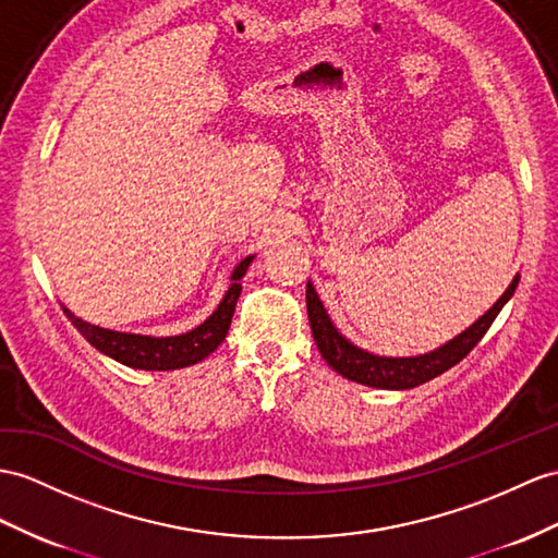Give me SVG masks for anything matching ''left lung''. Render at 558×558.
<instances>
[{
  "label": "left lung",
  "mask_w": 558,
  "mask_h": 558,
  "mask_svg": "<svg viewBox=\"0 0 558 558\" xmlns=\"http://www.w3.org/2000/svg\"><path fill=\"white\" fill-rule=\"evenodd\" d=\"M515 287H519V277H513L511 287L501 293L499 301L487 310L478 322L469 326L464 333H459L450 343L428 352V355H418V357H378L345 341V338L336 331V326L331 324L329 315H326V310L310 281H307L305 301H307L312 336H315V343L322 352V357L333 372L362 386L404 390V388H414L430 381V378L452 369L454 364L464 360L475 348V343H478L487 333V329H490V324L499 315V310L505 307V303L513 295Z\"/></svg>",
  "instance_id": "left-lung-1"
}]
</instances>
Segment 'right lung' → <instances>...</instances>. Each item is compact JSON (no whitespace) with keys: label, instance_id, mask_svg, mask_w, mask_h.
<instances>
[{"label":"right lung","instance_id":"obj_1","mask_svg":"<svg viewBox=\"0 0 558 558\" xmlns=\"http://www.w3.org/2000/svg\"><path fill=\"white\" fill-rule=\"evenodd\" d=\"M251 263H253V255L236 265L232 275V287H229V291L225 293L222 303L217 305V310L206 322L182 336L154 338V336H140V333H120V331L101 329V326L87 324L65 307L63 312L65 317L73 322L75 329L83 333L94 348L104 352V355L118 360L120 364L134 366V369H148V372L182 369V366H192L201 360H206L210 352L225 341L229 324H232V317H234L236 301L241 295V279L246 275Z\"/></svg>","mask_w":558,"mask_h":558}]
</instances>
